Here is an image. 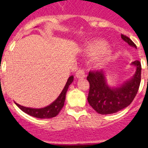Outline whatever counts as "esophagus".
Masks as SVG:
<instances>
[{
    "instance_id": "esophagus-1",
    "label": "esophagus",
    "mask_w": 148,
    "mask_h": 148,
    "mask_svg": "<svg viewBox=\"0 0 148 148\" xmlns=\"http://www.w3.org/2000/svg\"><path fill=\"white\" fill-rule=\"evenodd\" d=\"M75 77L77 78H84L85 77V73L83 70H78L75 73Z\"/></svg>"
}]
</instances>
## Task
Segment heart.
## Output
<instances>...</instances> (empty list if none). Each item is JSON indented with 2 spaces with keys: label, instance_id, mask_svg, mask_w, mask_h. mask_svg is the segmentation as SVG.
I'll return each instance as SVG.
<instances>
[{
  "label": "heart",
  "instance_id": "1",
  "mask_svg": "<svg viewBox=\"0 0 148 148\" xmlns=\"http://www.w3.org/2000/svg\"><path fill=\"white\" fill-rule=\"evenodd\" d=\"M108 44L101 40H92L84 48V55L89 57H95L93 59V64L96 68H102L111 59L112 53L107 48Z\"/></svg>",
  "mask_w": 148,
  "mask_h": 148
}]
</instances>
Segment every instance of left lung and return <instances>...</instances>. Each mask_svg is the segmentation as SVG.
<instances>
[{"label":"left lung","instance_id":"8db88e82","mask_svg":"<svg viewBox=\"0 0 148 148\" xmlns=\"http://www.w3.org/2000/svg\"><path fill=\"white\" fill-rule=\"evenodd\" d=\"M121 37L129 45L136 48V44L129 38L124 35H121ZM131 64L136 66L133 76L116 87L108 85L106 79L107 75L103 70L89 73L87 78L90 83V91L87 101L98 113H115L131 104L139 88L142 72L139 61H133Z\"/></svg>","mask_w":148,"mask_h":148}]
</instances>
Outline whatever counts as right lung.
Listing matches in <instances>:
<instances>
[{
  "label": "right lung",
  "instance_id": "1",
  "mask_svg": "<svg viewBox=\"0 0 148 148\" xmlns=\"http://www.w3.org/2000/svg\"><path fill=\"white\" fill-rule=\"evenodd\" d=\"M73 75H71L70 77L68 78V80L66 82V84H65L64 87L61 91V94L58 95V97L53 101V103H51L49 105L47 106L45 108H26L23 106L18 104V103L15 102V104L18 106V108H20L22 111H23L24 113L27 114L32 116L35 118L38 119H50L53 118L55 116L59 113L61 110L64 107L65 101V98H66V93L67 91L69 86L72 84L73 82Z\"/></svg>",
  "mask_w": 148,
  "mask_h": 148
}]
</instances>
